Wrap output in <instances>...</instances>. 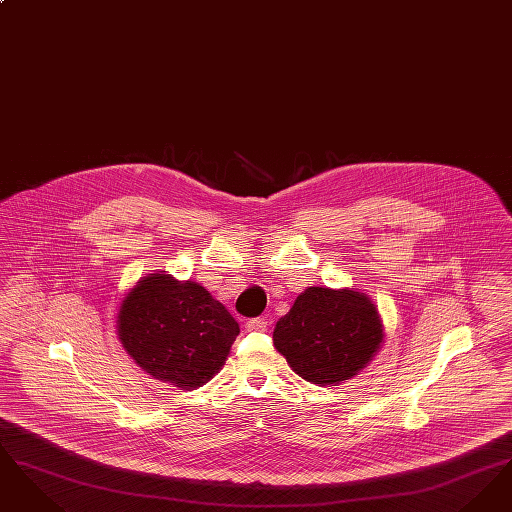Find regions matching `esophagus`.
Masks as SVG:
<instances>
[{
  "label": "esophagus",
  "mask_w": 512,
  "mask_h": 512,
  "mask_svg": "<svg viewBox=\"0 0 512 512\" xmlns=\"http://www.w3.org/2000/svg\"><path fill=\"white\" fill-rule=\"evenodd\" d=\"M267 326V318L263 317L249 318V320L245 322V330H247V332H265Z\"/></svg>",
  "instance_id": "esophagus-1"
}]
</instances>
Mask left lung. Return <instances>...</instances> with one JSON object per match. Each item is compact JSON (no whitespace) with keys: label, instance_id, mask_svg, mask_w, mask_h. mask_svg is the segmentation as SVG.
Listing matches in <instances>:
<instances>
[{"label":"left lung","instance_id":"8db88e82","mask_svg":"<svg viewBox=\"0 0 512 512\" xmlns=\"http://www.w3.org/2000/svg\"><path fill=\"white\" fill-rule=\"evenodd\" d=\"M272 338L295 374L330 386L365 368L384 334L376 307L363 293L307 288L276 322Z\"/></svg>","mask_w":512,"mask_h":512}]
</instances>
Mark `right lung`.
<instances>
[{
	"mask_svg": "<svg viewBox=\"0 0 512 512\" xmlns=\"http://www.w3.org/2000/svg\"><path fill=\"white\" fill-rule=\"evenodd\" d=\"M119 340L153 378L194 390L224 365L240 324L195 282L144 278L122 303Z\"/></svg>",
	"mask_w": 512,
	"mask_h": 512,
	"instance_id": "obj_1",
	"label": "right lung"
}]
</instances>
